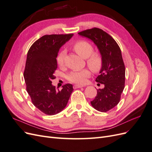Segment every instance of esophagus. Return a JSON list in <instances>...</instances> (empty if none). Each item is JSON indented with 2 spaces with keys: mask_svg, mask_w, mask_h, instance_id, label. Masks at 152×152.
<instances>
[{
  "mask_svg": "<svg viewBox=\"0 0 152 152\" xmlns=\"http://www.w3.org/2000/svg\"><path fill=\"white\" fill-rule=\"evenodd\" d=\"M83 86H80V85H75L73 86V88L74 89H78V88H81V87H83Z\"/></svg>",
  "mask_w": 152,
  "mask_h": 152,
  "instance_id": "1",
  "label": "esophagus"
}]
</instances>
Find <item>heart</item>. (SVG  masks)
Here are the masks:
<instances>
[{"label": "heart", "instance_id": "heart-1", "mask_svg": "<svg viewBox=\"0 0 152 152\" xmlns=\"http://www.w3.org/2000/svg\"><path fill=\"white\" fill-rule=\"evenodd\" d=\"M75 51L82 58L87 59V65L94 72L100 71L103 65V59L99 53H93V47L91 44L85 40H80L77 42L73 46ZM65 56V51L61 50L56 58V62L59 66H63L64 59ZM90 75V72L87 69L80 70H74L67 75L69 81L77 84H84L86 83L87 78Z\"/></svg>", "mask_w": 152, "mask_h": 152}]
</instances>
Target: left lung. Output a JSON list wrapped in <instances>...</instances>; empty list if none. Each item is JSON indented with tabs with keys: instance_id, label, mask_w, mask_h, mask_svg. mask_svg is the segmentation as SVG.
Segmentation results:
<instances>
[{
	"instance_id": "1",
	"label": "left lung",
	"mask_w": 152,
	"mask_h": 152,
	"mask_svg": "<svg viewBox=\"0 0 152 152\" xmlns=\"http://www.w3.org/2000/svg\"><path fill=\"white\" fill-rule=\"evenodd\" d=\"M78 34L93 41L102 57V68L96 81L104 87L97 90V95L91 104L99 112H108L120 102L125 86L126 68L121 50L116 41L102 29L94 28Z\"/></svg>"
}]
</instances>
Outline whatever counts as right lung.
Wrapping results in <instances>:
<instances>
[{
    "label": "right lung",
    "instance_id": "add662e5",
    "mask_svg": "<svg viewBox=\"0 0 152 152\" xmlns=\"http://www.w3.org/2000/svg\"><path fill=\"white\" fill-rule=\"evenodd\" d=\"M73 35H44L31 45L27 53L23 75L26 91L35 107L49 115H56L66 107L73 91L70 84L57 91L51 81L58 68L59 50Z\"/></svg>",
    "mask_w": 152,
    "mask_h": 152
}]
</instances>
